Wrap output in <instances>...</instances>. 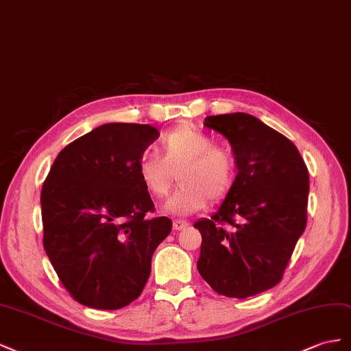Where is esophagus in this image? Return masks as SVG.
I'll return each mask as SVG.
<instances>
[{"instance_id": "esophagus-1", "label": "esophagus", "mask_w": 351, "mask_h": 351, "mask_svg": "<svg viewBox=\"0 0 351 351\" xmlns=\"http://www.w3.org/2000/svg\"><path fill=\"white\" fill-rule=\"evenodd\" d=\"M188 226V222H185V220H173V229L175 231H182V229H185Z\"/></svg>"}]
</instances>
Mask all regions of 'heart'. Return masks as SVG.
<instances>
[{
    "mask_svg": "<svg viewBox=\"0 0 351 351\" xmlns=\"http://www.w3.org/2000/svg\"><path fill=\"white\" fill-rule=\"evenodd\" d=\"M160 152L145 153L138 163V178L156 198L165 197L176 172L179 182L165 210L169 215L186 216L206 207L208 198L220 202L234 189L238 166L228 147L193 126H179L162 138Z\"/></svg>",
    "mask_w": 351,
    "mask_h": 351,
    "instance_id": "b5f03b06",
    "label": "heart"
}]
</instances>
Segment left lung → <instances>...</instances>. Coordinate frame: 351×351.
Returning <instances> with one entry per match:
<instances>
[{"label": "left lung", "instance_id": "obj_1", "mask_svg": "<svg viewBox=\"0 0 351 351\" xmlns=\"http://www.w3.org/2000/svg\"><path fill=\"white\" fill-rule=\"evenodd\" d=\"M237 158L238 178L202 234L199 275L217 294L247 298L282 279L307 222L308 170L287 136L247 113L207 116Z\"/></svg>", "mask_w": 351, "mask_h": 351}]
</instances>
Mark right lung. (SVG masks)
<instances>
[{
  "mask_svg": "<svg viewBox=\"0 0 351 351\" xmlns=\"http://www.w3.org/2000/svg\"><path fill=\"white\" fill-rule=\"evenodd\" d=\"M160 132L149 125L106 123L58 153L41 191L44 248L77 303L116 310L139 297L157 245L172 231L138 163Z\"/></svg>",
  "mask_w": 351,
  "mask_h": 351,
  "instance_id": "1",
  "label": "right lung"
}]
</instances>
